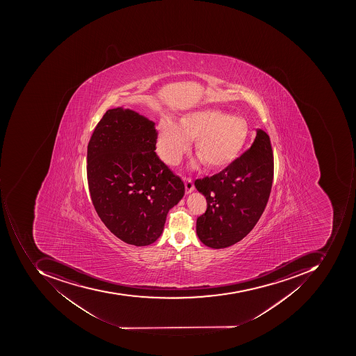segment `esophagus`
<instances>
[{
	"instance_id": "esophagus-1",
	"label": "esophagus",
	"mask_w": 356,
	"mask_h": 356,
	"mask_svg": "<svg viewBox=\"0 0 356 356\" xmlns=\"http://www.w3.org/2000/svg\"><path fill=\"white\" fill-rule=\"evenodd\" d=\"M184 181H185V191H186V193H191V191H193L195 185H193V179L191 177H185Z\"/></svg>"
}]
</instances>
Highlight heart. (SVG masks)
I'll return each mask as SVG.
<instances>
[{
  "label": "heart",
  "mask_w": 356,
  "mask_h": 356,
  "mask_svg": "<svg viewBox=\"0 0 356 356\" xmlns=\"http://www.w3.org/2000/svg\"><path fill=\"white\" fill-rule=\"evenodd\" d=\"M159 131L157 151L165 163L177 165L195 140V154L211 169L230 165L248 137V125L243 118L211 109L185 114L179 125L163 119Z\"/></svg>",
  "instance_id": "b5f03b06"
}]
</instances>
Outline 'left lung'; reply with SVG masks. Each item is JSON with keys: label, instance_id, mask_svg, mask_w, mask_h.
Here are the masks:
<instances>
[{"label": "left lung", "instance_id": "left-lung-1", "mask_svg": "<svg viewBox=\"0 0 356 356\" xmlns=\"http://www.w3.org/2000/svg\"><path fill=\"white\" fill-rule=\"evenodd\" d=\"M274 179L270 137L262 129L247 151L222 171L195 179L207 207L197 218L203 244L220 249L243 240L258 222L268 204Z\"/></svg>", "mask_w": 356, "mask_h": 356}]
</instances>
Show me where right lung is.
Returning <instances> with one entry per match:
<instances>
[{"instance_id":"add662e5","label":"right lung","mask_w":356,"mask_h":356,"mask_svg":"<svg viewBox=\"0 0 356 356\" xmlns=\"http://www.w3.org/2000/svg\"><path fill=\"white\" fill-rule=\"evenodd\" d=\"M155 123L133 110L104 114L88 145V191L102 222L135 246L157 241L168 211L185 193L181 177L156 154Z\"/></svg>"}]
</instances>
